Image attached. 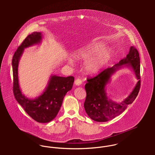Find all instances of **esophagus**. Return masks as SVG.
Here are the masks:
<instances>
[{
  "label": "esophagus",
  "mask_w": 155,
  "mask_h": 155,
  "mask_svg": "<svg viewBox=\"0 0 155 155\" xmlns=\"http://www.w3.org/2000/svg\"><path fill=\"white\" fill-rule=\"evenodd\" d=\"M74 84L76 86H80L82 84V81L79 79H77L75 81H74Z\"/></svg>",
  "instance_id": "esophagus-1"
}]
</instances>
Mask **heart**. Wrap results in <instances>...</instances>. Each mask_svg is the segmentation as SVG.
<instances>
[{
	"mask_svg": "<svg viewBox=\"0 0 155 155\" xmlns=\"http://www.w3.org/2000/svg\"><path fill=\"white\" fill-rule=\"evenodd\" d=\"M101 42H94L78 49L73 58L79 61H87L84 70L87 74L94 75L98 73L107 63L110 58V51L104 48Z\"/></svg>",
	"mask_w": 155,
	"mask_h": 155,
	"instance_id": "obj_1",
	"label": "heart"
}]
</instances>
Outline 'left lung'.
Masks as SVG:
<instances>
[{
  "label": "left lung",
  "instance_id": "obj_1",
  "mask_svg": "<svg viewBox=\"0 0 155 155\" xmlns=\"http://www.w3.org/2000/svg\"><path fill=\"white\" fill-rule=\"evenodd\" d=\"M128 68L133 71L137 82L128 97L121 102L113 101L109 98L107 88L111 77L117 70ZM140 65L138 51L131 46L129 53L114 66L107 68L97 76L88 79L85 88L87 97L84 108L89 117L94 121L107 122L120 115L136 98L140 87Z\"/></svg>",
  "mask_w": 155,
  "mask_h": 155
}]
</instances>
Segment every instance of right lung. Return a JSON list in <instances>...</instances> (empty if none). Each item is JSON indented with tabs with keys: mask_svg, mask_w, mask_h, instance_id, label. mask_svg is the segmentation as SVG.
<instances>
[{
	"mask_svg": "<svg viewBox=\"0 0 155 155\" xmlns=\"http://www.w3.org/2000/svg\"><path fill=\"white\" fill-rule=\"evenodd\" d=\"M44 36L42 32L34 31L29 35L15 52L12 62L14 85L13 91L17 102L25 112L39 123H48L57 115L67 92L73 85V76L61 77L52 74L44 91L38 97L30 98L22 93L18 79V66L24 49L42 44Z\"/></svg>",
	"mask_w": 155,
	"mask_h": 155,
	"instance_id": "add662e5",
	"label": "right lung"
}]
</instances>
